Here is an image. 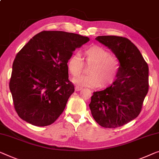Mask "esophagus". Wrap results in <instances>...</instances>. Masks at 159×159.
Here are the masks:
<instances>
[{
  "label": "esophagus",
  "instance_id": "34e87169",
  "mask_svg": "<svg viewBox=\"0 0 159 159\" xmlns=\"http://www.w3.org/2000/svg\"><path fill=\"white\" fill-rule=\"evenodd\" d=\"M82 89V87H79V86L75 87V91H80V90H81Z\"/></svg>",
  "mask_w": 159,
  "mask_h": 159
}]
</instances>
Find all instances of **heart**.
Here are the masks:
<instances>
[{"label":"heart","instance_id":"heart-1","mask_svg":"<svg viewBox=\"0 0 159 159\" xmlns=\"http://www.w3.org/2000/svg\"><path fill=\"white\" fill-rule=\"evenodd\" d=\"M85 62L93 64L88 75H83L74 80L76 84L84 87H106L113 83L118 74L120 61L116 57L100 46L94 45L83 51ZM69 72L73 77L80 75L84 68V61L79 53L71 55L66 62Z\"/></svg>","mask_w":159,"mask_h":159}]
</instances>
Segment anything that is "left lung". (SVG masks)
<instances>
[{
	"instance_id": "1",
	"label": "left lung",
	"mask_w": 159,
	"mask_h": 159,
	"mask_svg": "<svg viewBox=\"0 0 159 159\" xmlns=\"http://www.w3.org/2000/svg\"><path fill=\"white\" fill-rule=\"evenodd\" d=\"M95 39L113 52L120 66L111 86L93 93L89 106L99 125L118 128L137 118L141 111L148 91V66L127 38L99 36Z\"/></svg>"
}]
</instances>
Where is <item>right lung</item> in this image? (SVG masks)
<instances>
[{
	"instance_id": "1",
	"label": "right lung",
	"mask_w": 159,
	"mask_h": 159,
	"mask_svg": "<svg viewBox=\"0 0 159 159\" xmlns=\"http://www.w3.org/2000/svg\"><path fill=\"white\" fill-rule=\"evenodd\" d=\"M87 36L43 31L29 40L16 56L9 83L18 116L36 126L52 124L62 113L75 87L66 62Z\"/></svg>"
}]
</instances>
